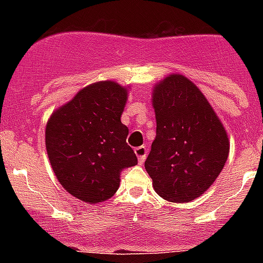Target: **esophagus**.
Listing matches in <instances>:
<instances>
[{
    "label": "esophagus",
    "instance_id": "obj_1",
    "mask_svg": "<svg viewBox=\"0 0 263 263\" xmlns=\"http://www.w3.org/2000/svg\"><path fill=\"white\" fill-rule=\"evenodd\" d=\"M134 153H136L137 158H138V162L141 164L145 162L146 159V154H147V148L145 147V146H138V147L134 148Z\"/></svg>",
    "mask_w": 263,
    "mask_h": 263
}]
</instances>
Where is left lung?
I'll list each match as a JSON object with an SVG mask.
<instances>
[{
    "instance_id": "8db88e82",
    "label": "left lung",
    "mask_w": 263,
    "mask_h": 263,
    "mask_svg": "<svg viewBox=\"0 0 263 263\" xmlns=\"http://www.w3.org/2000/svg\"><path fill=\"white\" fill-rule=\"evenodd\" d=\"M153 106L157 137L145 162L153 187L173 203L195 200L224 168L227 132L200 89L183 75L155 84Z\"/></svg>"
}]
</instances>
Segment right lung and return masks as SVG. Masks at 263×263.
Instances as JSON below:
<instances>
[{"label":"right lung","instance_id":"right-lung-1","mask_svg":"<svg viewBox=\"0 0 263 263\" xmlns=\"http://www.w3.org/2000/svg\"><path fill=\"white\" fill-rule=\"evenodd\" d=\"M127 90L99 81L79 90L53 111L46 125V148L58 180L68 194L88 204L117 192L121 171L138 163L121 122Z\"/></svg>","mask_w":263,"mask_h":263}]
</instances>
